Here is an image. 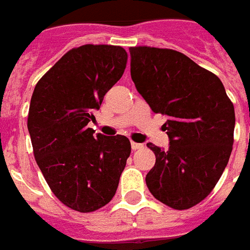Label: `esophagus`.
<instances>
[{
  "label": "esophagus",
  "mask_w": 250,
  "mask_h": 250,
  "mask_svg": "<svg viewBox=\"0 0 250 250\" xmlns=\"http://www.w3.org/2000/svg\"><path fill=\"white\" fill-rule=\"evenodd\" d=\"M145 146L142 145V143H137V142H131V148L134 149V151H137V149H141L143 148Z\"/></svg>",
  "instance_id": "esophagus-1"
}]
</instances>
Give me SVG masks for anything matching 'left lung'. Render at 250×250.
<instances>
[{
  "label": "left lung",
  "mask_w": 250,
  "mask_h": 250,
  "mask_svg": "<svg viewBox=\"0 0 250 250\" xmlns=\"http://www.w3.org/2000/svg\"><path fill=\"white\" fill-rule=\"evenodd\" d=\"M131 80L155 113L169 116L167 151L146 175L153 197L185 210L203 201L219 181L232 151L235 109L222 81L187 55L151 46L130 47Z\"/></svg>",
  "instance_id": "1"
}]
</instances>
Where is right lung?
Here are the masks:
<instances>
[{
  "label": "right lung",
  "mask_w": 250,
  "mask_h": 250,
  "mask_svg": "<svg viewBox=\"0 0 250 250\" xmlns=\"http://www.w3.org/2000/svg\"><path fill=\"white\" fill-rule=\"evenodd\" d=\"M121 46H79L65 53L40 79L28 112L36 163L50 189L65 205L90 213L112 200L120 175L130 156L124 135H94L105 93L126 68Z\"/></svg>",
  "instance_id": "right-lung-1"
}]
</instances>
